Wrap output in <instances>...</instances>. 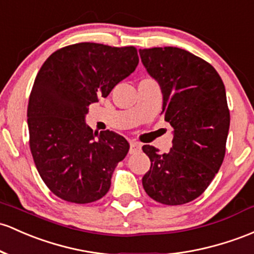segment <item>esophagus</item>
I'll list each match as a JSON object with an SVG mask.
<instances>
[{"label": "esophagus", "instance_id": "34e87169", "mask_svg": "<svg viewBox=\"0 0 254 254\" xmlns=\"http://www.w3.org/2000/svg\"><path fill=\"white\" fill-rule=\"evenodd\" d=\"M141 150V144L137 143V142L131 141L130 142V154H135V153H138Z\"/></svg>", "mask_w": 254, "mask_h": 254}]
</instances>
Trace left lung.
<instances>
[{"instance_id":"obj_1","label":"left lung","mask_w":254,"mask_h":254,"mask_svg":"<svg viewBox=\"0 0 254 254\" xmlns=\"http://www.w3.org/2000/svg\"><path fill=\"white\" fill-rule=\"evenodd\" d=\"M147 72L159 83L165 121L174 127L172 147L150 159L142 178L146 193L164 205L196 199L212 182L225 154L230 114L222 78L208 63L176 47L138 50Z\"/></svg>"}]
</instances>
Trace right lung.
I'll return each instance as SVG.
<instances>
[{
	"instance_id": "1",
	"label": "right lung",
	"mask_w": 254,
	"mask_h": 254,
	"mask_svg": "<svg viewBox=\"0 0 254 254\" xmlns=\"http://www.w3.org/2000/svg\"><path fill=\"white\" fill-rule=\"evenodd\" d=\"M137 65L135 47L89 42L57 50L42 65L27 107L30 148L42 180L60 199L88 204L110 190L129 142L110 130L93 132L85 116Z\"/></svg>"
}]
</instances>
